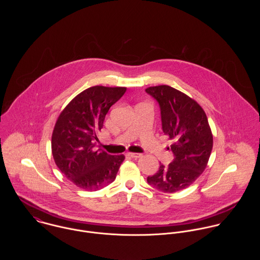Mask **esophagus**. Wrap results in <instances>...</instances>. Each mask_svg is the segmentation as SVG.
<instances>
[{
	"mask_svg": "<svg viewBox=\"0 0 260 260\" xmlns=\"http://www.w3.org/2000/svg\"><path fill=\"white\" fill-rule=\"evenodd\" d=\"M127 156L131 157V158H134V159H137V158H140L142 156V154L140 153H131V152H128L127 153Z\"/></svg>",
	"mask_w": 260,
	"mask_h": 260,
	"instance_id": "obj_1",
	"label": "esophagus"
}]
</instances>
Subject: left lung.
Returning <instances> with one entry per match:
<instances>
[{
  "mask_svg": "<svg viewBox=\"0 0 260 260\" xmlns=\"http://www.w3.org/2000/svg\"><path fill=\"white\" fill-rule=\"evenodd\" d=\"M160 107L162 130L174 140L170 146L174 159L147 177L149 185L173 193L191 185L204 171L213 146V137L205 112L184 93L166 85L146 90Z\"/></svg>",
  "mask_w": 260,
  "mask_h": 260,
  "instance_id": "obj_1",
  "label": "left lung"
}]
</instances>
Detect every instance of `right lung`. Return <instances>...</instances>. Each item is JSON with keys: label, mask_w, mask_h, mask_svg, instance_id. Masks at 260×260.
Listing matches in <instances>:
<instances>
[{"label": "right lung", "mask_w": 260, "mask_h": 260, "mask_svg": "<svg viewBox=\"0 0 260 260\" xmlns=\"http://www.w3.org/2000/svg\"><path fill=\"white\" fill-rule=\"evenodd\" d=\"M126 92L124 87L94 86L86 89L60 114L52 135L56 165L75 185L96 191L115 178L124 155H110L98 149L97 133L105 116Z\"/></svg>", "instance_id": "1"}]
</instances>
